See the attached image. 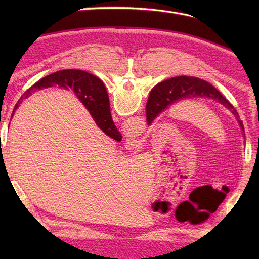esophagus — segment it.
Returning <instances> with one entry per match:
<instances>
[{
	"instance_id": "34e87169",
	"label": "esophagus",
	"mask_w": 259,
	"mask_h": 259,
	"mask_svg": "<svg viewBox=\"0 0 259 259\" xmlns=\"http://www.w3.org/2000/svg\"><path fill=\"white\" fill-rule=\"evenodd\" d=\"M138 144H139V142L137 141V139H131L130 142H129V146H130L131 148H137V147L139 146Z\"/></svg>"
}]
</instances>
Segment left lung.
<instances>
[{
  "mask_svg": "<svg viewBox=\"0 0 259 259\" xmlns=\"http://www.w3.org/2000/svg\"><path fill=\"white\" fill-rule=\"evenodd\" d=\"M99 81H100L103 89H106L102 81L100 79ZM195 98H208L223 104L224 107L230 110V112L237 119L240 128L244 130V125L241 120H239L238 112L236 111L233 104L216 88L205 80L186 75L170 78L153 87L147 103V107L148 104L151 107V112L148 117V121H149V123L152 122L159 114L169 107L174 106L175 103Z\"/></svg>",
  "mask_w": 259,
  "mask_h": 259,
  "instance_id": "left-lung-1",
  "label": "left lung"
}]
</instances>
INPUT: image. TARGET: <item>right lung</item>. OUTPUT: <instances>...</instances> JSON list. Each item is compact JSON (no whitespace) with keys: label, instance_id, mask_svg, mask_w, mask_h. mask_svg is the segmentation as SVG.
Instances as JSON below:
<instances>
[{"label":"right lung","instance_id":"1","mask_svg":"<svg viewBox=\"0 0 259 259\" xmlns=\"http://www.w3.org/2000/svg\"><path fill=\"white\" fill-rule=\"evenodd\" d=\"M53 85H58L65 90H72L82 104L88 109L99 128L114 140L121 141L122 136L113 123L111 112H110L109 97L106 89H103L97 76L81 70H61L38 80L21 97V100L15 104L11 118H13L14 111L19 108L24 99L29 98L32 93L38 90Z\"/></svg>","mask_w":259,"mask_h":259}]
</instances>
